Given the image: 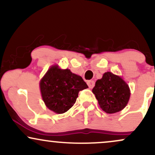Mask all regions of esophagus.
Returning <instances> with one entry per match:
<instances>
[{"instance_id": "esophagus-1", "label": "esophagus", "mask_w": 155, "mask_h": 155, "mask_svg": "<svg viewBox=\"0 0 155 155\" xmlns=\"http://www.w3.org/2000/svg\"><path fill=\"white\" fill-rule=\"evenodd\" d=\"M87 84H88L89 87L92 88L94 86H95V81H92V80H90V81H87Z\"/></svg>"}]
</instances>
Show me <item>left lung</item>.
<instances>
[{
    "instance_id": "obj_1",
    "label": "left lung",
    "mask_w": 155,
    "mask_h": 155,
    "mask_svg": "<svg viewBox=\"0 0 155 155\" xmlns=\"http://www.w3.org/2000/svg\"><path fill=\"white\" fill-rule=\"evenodd\" d=\"M92 92L101 108L108 114L122 110L128 103L130 92L128 85L122 78L106 72L95 82Z\"/></svg>"
}]
</instances>
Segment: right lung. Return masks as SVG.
<instances>
[{"label":"right lung","instance_id":"obj_1","mask_svg":"<svg viewBox=\"0 0 155 155\" xmlns=\"http://www.w3.org/2000/svg\"><path fill=\"white\" fill-rule=\"evenodd\" d=\"M88 86L81 76L68 69L54 65L40 82L41 92L46 106L57 114H63L74 106L79 91Z\"/></svg>","mask_w":155,"mask_h":155}]
</instances>
